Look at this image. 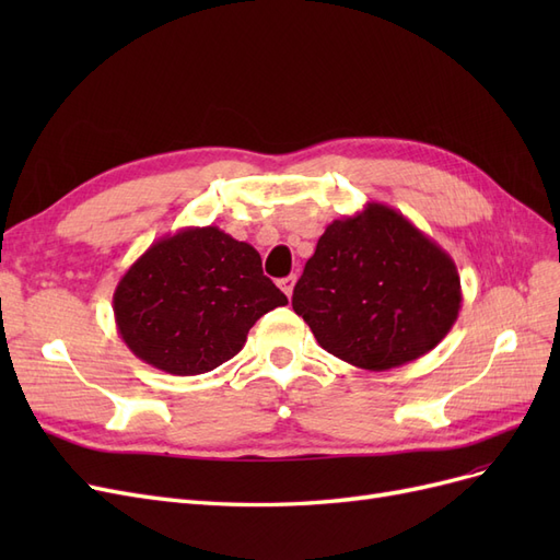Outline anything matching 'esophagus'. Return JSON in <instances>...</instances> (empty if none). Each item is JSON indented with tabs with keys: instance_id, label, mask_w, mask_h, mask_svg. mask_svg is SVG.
Returning <instances> with one entry per match:
<instances>
[{
	"instance_id": "obj_1",
	"label": "esophagus",
	"mask_w": 560,
	"mask_h": 560,
	"mask_svg": "<svg viewBox=\"0 0 560 560\" xmlns=\"http://www.w3.org/2000/svg\"><path fill=\"white\" fill-rule=\"evenodd\" d=\"M278 284H280V290L287 294V299H292L294 284H296V276H287V278H282Z\"/></svg>"
}]
</instances>
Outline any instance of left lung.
Wrapping results in <instances>:
<instances>
[{"instance_id":"obj_1","label":"left lung","mask_w":560,"mask_h":560,"mask_svg":"<svg viewBox=\"0 0 560 560\" xmlns=\"http://www.w3.org/2000/svg\"><path fill=\"white\" fill-rule=\"evenodd\" d=\"M460 303L455 261L383 202L334 219L292 296L322 348L369 371L430 352L455 325Z\"/></svg>"}]
</instances>
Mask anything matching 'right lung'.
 <instances>
[{"label":"right lung","instance_id":"right-lung-1","mask_svg":"<svg viewBox=\"0 0 560 560\" xmlns=\"http://www.w3.org/2000/svg\"><path fill=\"white\" fill-rule=\"evenodd\" d=\"M287 306L259 252L217 226L156 241L118 280L114 319L135 358L173 376H198L238 354L254 322Z\"/></svg>","mask_w":560,"mask_h":560}]
</instances>
